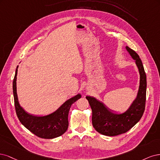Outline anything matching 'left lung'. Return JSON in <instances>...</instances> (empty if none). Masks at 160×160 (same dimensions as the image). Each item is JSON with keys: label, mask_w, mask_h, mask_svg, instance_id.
<instances>
[{"label": "left lung", "mask_w": 160, "mask_h": 160, "mask_svg": "<svg viewBox=\"0 0 160 160\" xmlns=\"http://www.w3.org/2000/svg\"><path fill=\"white\" fill-rule=\"evenodd\" d=\"M126 49L135 60L140 73V85L136 98L127 110L118 114L106 106L104 103L94 97L87 96L92 110V125L95 130L102 135L115 136L126 133L140 121L145 110L146 99V75L140 56L128 46Z\"/></svg>", "instance_id": "obj_1"}]
</instances>
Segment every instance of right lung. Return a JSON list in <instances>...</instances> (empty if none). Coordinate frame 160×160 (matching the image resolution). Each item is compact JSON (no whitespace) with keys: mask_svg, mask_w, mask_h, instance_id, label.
<instances>
[{"mask_svg":"<svg viewBox=\"0 0 160 160\" xmlns=\"http://www.w3.org/2000/svg\"><path fill=\"white\" fill-rule=\"evenodd\" d=\"M17 66L12 83L14 106L17 115L22 124L29 131L39 138L53 139L62 136L68 127V113L72 104L81 98V94L70 98L64 102L57 110L45 116H35L26 112L20 105L17 91Z\"/></svg>","mask_w":160,"mask_h":160,"instance_id":"obj_1","label":"right lung"}]
</instances>
